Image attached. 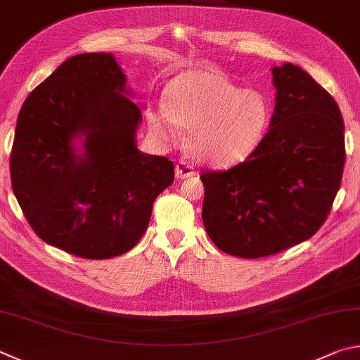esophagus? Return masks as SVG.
Wrapping results in <instances>:
<instances>
[{"label":"esophagus","instance_id":"34e87169","mask_svg":"<svg viewBox=\"0 0 360 360\" xmlns=\"http://www.w3.org/2000/svg\"><path fill=\"white\" fill-rule=\"evenodd\" d=\"M194 174V170H193V167L191 166H188V164L185 162V161H179L175 164V176L176 179H188V176H193Z\"/></svg>","mask_w":360,"mask_h":360}]
</instances>
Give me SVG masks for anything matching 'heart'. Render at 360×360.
<instances>
[{
  "label": "heart",
  "instance_id": "b5f03b06",
  "mask_svg": "<svg viewBox=\"0 0 360 360\" xmlns=\"http://www.w3.org/2000/svg\"><path fill=\"white\" fill-rule=\"evenodd\" d=\"M272 105L259 90H243L223 74L190 69L170 82L166 107L150 113V126L161 137L174 123L190 129L186 148L194 160L224 167L242 162L266 137Z\"/></svg>",
  "mask_w": 360,
  "mask_h": 360
}]
</instances>
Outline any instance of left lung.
Returning <instances> with one entry per match:
<instances>
[{"label":"left lung","instance_id":"obj_1","mask_svg":"<svg viewBox=\"0 0 360 360\" xmlns=\"http://www.w3.org/2000/svg\"><path fill=\"white\" fill-rule=\"evenodd\" d=\"M276 88L269 132L247 161L204 170L202 221L231 256L262 257L308 240L342 184L345 124L335 101L304 69L272 68Z\"/></svg>","mask_w":360,"mask_h":360}]
</instances>
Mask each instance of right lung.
Segmentation results:
<instances>
[{
    "label": "right lung",
    "instance_id": "add662e5",
    "mask_svg": "<svg viewBox=\"0 0 360 360\" xmlns=\"http://www.w3.org/2000/svg\"><path fill=\"white\" fill-rule=\"evenodd\" d=\"M112 53L68 58L18 113L11 181L44 242L85 259H109L141 240L174 162L142 153V107Z\"/></svg>",
    "mask_w": 360,
    "mask_h": 360
}]
</instances>
